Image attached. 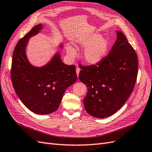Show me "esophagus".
I'll list each match as a JSON object with an SVG mask.
<instances>
[{
	"label": "esophagus",
	"instance_id": "1",
	"mask_svg": "<svg viewBox=\"0 0 152 152\" xmlns=\"http://www.w3.org/2000/svg\"><path fill=\"white\" fill-rule=\"evenodd\" d=\"M80 69L79 67H77V68H76V73H77V77L79 76V72H80Z\"/></svg>",
	"mask_w": 152,
	"mask_h": 152
}]
</instances>
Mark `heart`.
Returning <instances> with one entry per match:
<instances>
[{
    "label": "heart",
    "mask_w": 152,
    "mask_h": 152,
    "mask_svg": "<svg viewBox=\"0 0 152 152\" xmlns=\"http://www.w3.org/2000/svg\"><path fill=\"white\" fill-rule=\"evenodd\" d=\"M77 44L79 48L85 49L83 59L89 65H96L102 61L110 46L108 40L99 34H93L80 38L77 40ZM66 52L70 58H75L77 55L75 49L70 45L66 46Z\"/></svg>",
    "instance_id": "b5f03b06"
}]
</instances>
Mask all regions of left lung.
<instances>
[{
	"instance_id": "left-lung-1",
	"label": "left lung",
	"mask_w": 152,
	"mask_h": 152,
	"mask_svg": "<svg viewBox=\"0 0 152 152\" xmlns=\"http://www.w3.org/2000/svg\"><path fill=\"white\" fill-rule=\"evenodd\" d=\"M116 32L117 40L108 55L96 65L82 66L79 73L80 80L87 87L85 109L96 118L109 117L120 110L137 79V54L122 32Z\"/></svg>"
}]
</instances>
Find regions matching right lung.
Here are the masks:
<instances>
[{
	"label": "right lung",
	"mask_w": 152,
	"mask_h": 152,
	"mask_svg": "<svg viewBox=\"0 0 152 152\" xmlns=\"http://www.w3.org/2000/svg\"><path fill=\"white\" fill-rule=\"evenodd\" d=\"M43 28L35 26L18 41L14 50L11 77L18 98L30 111L39 115L51 113L59 108L64 93L77 79L75 66L64 63L57 52L45 65H32L26 54L29 39ZM59 48L63 49L62 44Z\"/></svg>",
	"instance_id": "obj_1"
}]
</instances>
